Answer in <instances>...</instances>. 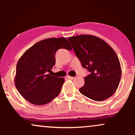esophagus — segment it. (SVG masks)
Listing matches in <instances>:
<instances>
[{"label": "esophagus", "instance_id": "34e87169", "mask_svg": "<svg viewBox=\"0 0 135 135\" xmlns=\"http://www.w3.org/2000/svg\"><path fill=\"white\" fill-rule=\"evenodd\" d=\"M68 78V79H70V80H73V79H74V77H73V76H69V75H68L67 76H66Z\"/></svg>", "mask_w": 135, "mask_h": 135}]
</instances>
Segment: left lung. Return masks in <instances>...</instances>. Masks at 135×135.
Here are the masks:
<instances>
[{"label": "left lung", "mask_w": 135, "mask_h": 135, "mask_svg": "<svg viewBox=\"0 0 135 135\" xmlns=\"http://www.w3.org/2000/svg\"><path fill=\"white\" fill-rule=\"evenodd\" d=\"M75 55L83 68L90 72L84 77L80 92L91 99L102 101L110 98L117 89L122 70L117 55L102 39L92 35L69 37Z\"/></svg>", "instance_id": "1"}]
</instances>
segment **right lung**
I'll list each match as a JSON object with an SVG mask.
<instances>
[{
	"instance_id": "1",
	"label": "right lung",
	"mask_w": 135,
	"mask_h": 135,
	"mask_svg": "<svg viewBox=\"0 0 135 135\" xmlns=\"http://www.w3.org/2000/svg\"><path fill=\"white\" fill-rule=\"evenodd\" d=\"M72 49L65 37L49 38L36 43L23 54L16 68L15 84L21 96L35 105H44L60 94L64 78L51 76L55 53Z\"/></svg>"
}]
</instances>
